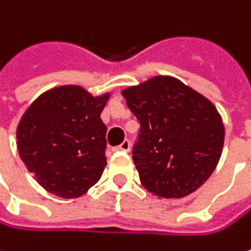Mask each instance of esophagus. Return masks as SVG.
Wrapping results in <instances>:
<instances>
[{
	"label": "esophagus",
	"mask_w": 251,
	"mask_h": 251,
	"mask_svg": "<svg viewBox=\"0 0 251 251\" xmlns=\"http://www.w3.org/2000/svg\"><path fill=\"white\" fill-rule=\"evenodd\" d=\"M117 150H122V151H129V149H131V141L129 140H125L120 146H117L116 147Z\"/></svg>",
	"instance_id": "obj_1"
}]
</instances>
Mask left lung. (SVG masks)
<instances>
[{
	"instance_id": "8db88e82",
	"label": "left lung",
	"mask_w": 251,
	"mask_h": 251,
	"mask_svg": "<svg viewBox=\"0 0 251 251\" xmlns=\"http://www.w3.org/2000/svg\"><path fill=\"white\" fill-rule=\"evenodd\" d=\"M122 95L140 122L132 159L141 184L160 198L200 189L217 167L225 141L216 107L173 77H153Z\"/></svg>"
}]
</instances>
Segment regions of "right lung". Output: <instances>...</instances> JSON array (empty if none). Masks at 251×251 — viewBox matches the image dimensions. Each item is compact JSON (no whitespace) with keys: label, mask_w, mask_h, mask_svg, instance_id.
Listing matches in <instances>:
<instances>
[{"label":"right lung","mask_w":251,"mask_h":251,"mask_svg":"<svg viewBox=\"0 0 251 251\" xmlns=\"http://www.w3.org/2000/svg\"><path fill=\"white\" fill-rule=\"evenodd\" d=\"M108 95L94 98L78 86L43 94L17 126V150L34 178L61 198H77L107 165V126L101 111Z\"/></svg>","instance_id":"right-lung-1"}]
</instances>
